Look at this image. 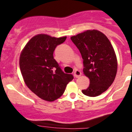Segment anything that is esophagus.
Segmentation results:
<instances>
[{
	"instance_id": "34e87169",
	"label": "esophagus",
	"mask_w": 132,
	"mask_h": 132,
	"mask_svg": "<svg viewBox=\"0 0 132 132\" xmlns=\"http://www.w3.org/2000/svg\"><path fill=\"white\" fill-rule=\"evenodd\" d=\"M81 75H82V73H81V72L79 71V70H75V71H74L75 77H76V78H78L79 77H80Z\"/></svg>"
}]
</instances>
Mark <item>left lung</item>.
<instances>
[{
	"mask_svg": "<svg viewBox=\"0 0 132 132\" xmlns=\"http://www.w3.org/2000/svg\"><path fill=\"white\" fill-rule=\"evenodd\" d=\"M83 59L84 73L90 84L84 94L95 97L107 91L115 79L118 70L116 55L110 41L97 30H88L71 37Z\"/></svg>",
	"mask_w": 132,
	"mask_h": 132,
	"instance_id": "1",
	"label": "left lung"
}]
</instances>
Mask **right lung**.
<instances>
[{
    "label": "right lung",
    "mask_w": 132,
    "mask_h": 132,
    "mask_svg": "<svg viewBox=\"0 0 132 132\" xmlns=\"http://www.w3.org/2000/svg\"><path fill=\"white\" fill-rule=\"evenodd\" d=\"M66 37L54 38L38 34L29 40L20 57V68L25 84L38 97L53 102L62 95L73 79L65 73L54 59V52Z\"/></svg>",
    "instance_id": "add662e5"
}]
</instances>
